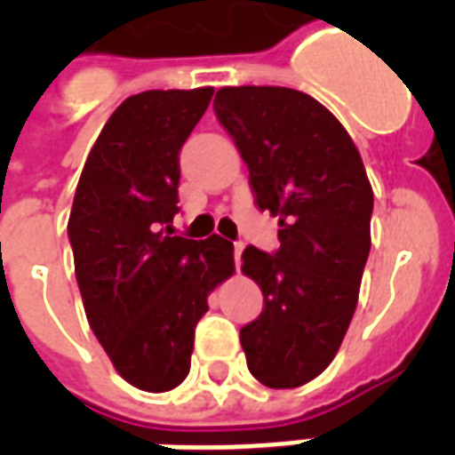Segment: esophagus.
<instances>
[{"mask_svg": "<svg viewBox=\"0 0 455 455\" xmlns=\"http://www.w3.org/2000/svg\"><path fill=\"white\" fill-rule=\"evenodd\" d=\"M241 252H243V243H234V259H235V267L241 264Z\"/></svg>", "mask_w": 455, "mask_h": 455, "instance_id": "1", "label": "esophagus"}]
</instances>
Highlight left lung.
<instances>
[{"label":"left lung","mask_w":455,"mask_h":455,"mask_svg":"<svg viewBox=\"0 0 455 455\" xmlns=\"http://www.w3.org/2000/svg\"><path fill=\"white\" fill-rule=\"evenodd\" d=\"M214 113L250 170L262 212L278 217L276 252L243 250L262 314L241 328L250 373L274 389L328 368L356 309L371 252L373 188L331 110L288 87H224Z\"/></svg>","instance_id":"left-lung-1"}]
</instances>
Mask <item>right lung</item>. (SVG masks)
I'll return each instance as SVG.
<instances>
[{"label":"right lung","mask_w":455,"mask_h":455,"mask_svg":"<svg viewBox=\"0 0 455 455\" xmlns=\"http://www.w3.org/2000/svg\"><path fill=\"white\" fill-rule=\"evenodd\" d=\"M214 89H151L117 106L89 153L68 220L87 321L124 380L167 392L191 368L207 295L234 243L172 235L179 153Z\"/></svg>","instance_id":"right-lung-1"}]
</instances>
